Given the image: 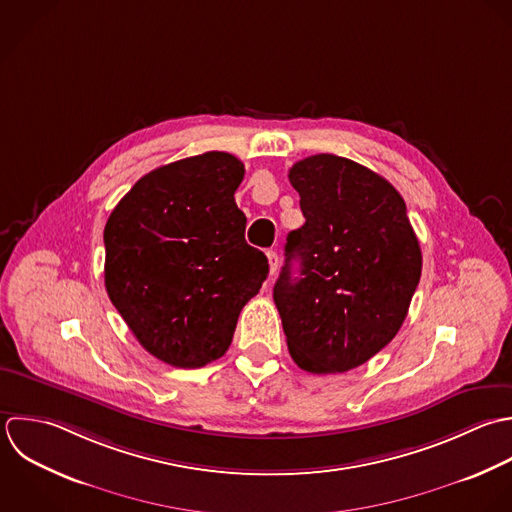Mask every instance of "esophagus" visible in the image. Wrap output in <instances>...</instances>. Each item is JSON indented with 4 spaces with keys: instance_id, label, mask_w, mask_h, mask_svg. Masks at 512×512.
<instances>
[{
    "instance_id": "34e87169",
    "label": "esophagus",
    "mask_w": 512,
    "mask_h": 512,
    "mask_svg": "<svg viewBox=\"0 0 512 512\" xmlns=\"http://www.w3.org/2000/svg\"><path fill=\"white\" fill-rule=\"evenodd\" d=\"M267 261H269V275H275L279 269V255L275 251H267Z\"/></svg>"
}]
</instances>
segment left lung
<instances>
[{
  "label": "left lung",
  "mask_w": 512,
  "mask_h": 512,
  "mask_svg": "<svg viewBox=\"0 0 512 512\" xmlns=\"http://www.w3.org/2000/svg\"><path fill=\"white\" fill-rule=\"evenodd\" d=\"M289 181L305 225L287 235L273 289L287 347L303 371L347 373L399 333L421 279L419 239L399 191L351 159L311 155Z\"/></svg>",
  "instance_id": "obj_1"
}]
</instances>
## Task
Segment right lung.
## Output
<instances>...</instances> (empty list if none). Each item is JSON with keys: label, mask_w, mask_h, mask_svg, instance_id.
<instances>
[{"label": "right lung", "mask_w": 512, "mask_h": 512, "mask_svg": "<svg viewBox=\"0 0 512 512\" xmlns=\"http://www.w3.org/2000/svg\"><path fill=\"white\" fill-rule=\"evenodd\" d=\"M243 163L207 151L143 175L111 211L105 289L145 351L179 369L225 355L245 303L267 279L235 203Z\"/></svg>", "instance_id": "right-lung-1"}]
</instances>
